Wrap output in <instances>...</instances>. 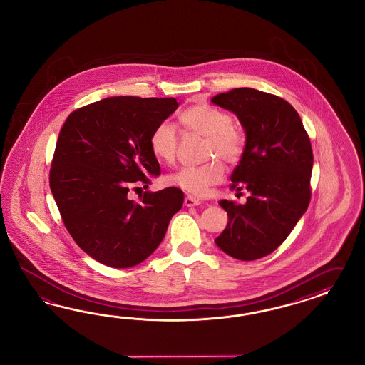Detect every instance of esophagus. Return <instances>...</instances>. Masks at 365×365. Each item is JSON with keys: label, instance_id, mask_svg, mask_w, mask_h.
Returning a JSON list of instances; mask_svg holds the SVG:
<instances>
[{"label": "esophagus", "instance_id": "34e87169", "mask_svg": "<svg viewBox=\"0 0 365 365\" xmlns=\"http://www.w3.org/2000/svg\"><path fill=\"white\" fill-rule=\"evenodd\" d=\"M200 203H202V202H200L198 198H195V197H186V198H185V205H186L187 207H194V206H198Z\"/></svg>", "mask_w": 365, "mask_h": 365}]
</instances>
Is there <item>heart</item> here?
Instances as JSON below:
<instances>
[{
    "instance_id": "b5f03b06",
    "label": "heart",
    "mask_w": 365,
    "mask_h": 365,
    "mask_svg": "<svg viewBox=\"0 0 365 365\" xmlns=\"http://www.w3.org/2000/svg\"><path fill=\"white\" fill-rule=\"evenodd\" d=\"M179 123L185 133L205 138L202 159H222L227 165H234L243 153V136L234 125L232 118L225 110L207 104L188 107L179 115ZM151 153L159 162L173 163L177 158V130L160 123L150 136ZM225 177V168L218 160H209L198 167H183L167 175V183L182 191L205 197L211 187L220 185Z\"/></svg>"
}]
</instances>
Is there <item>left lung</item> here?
Listing matches in <instances>:
<instances>
[{
  "mask_svg": "<svg viewBox=\"0 0 365 365\" xmlns=\"http://www.w3.org/2000/svg\"><path fill=\"white\" fill-rule=\"evenodd\" d=\"M211 103L242 125L246 143L230 180L250 192L243 205L220 200L229 221L215 243L235 259L253 261L274 252L309 206V136L287 100L258 89H232Z\"/></svg>",
  "mask_w": 365,
  "mask_h": 365,
  "instance_id": "obj_1",
  "label": "left lung"
}]
</instances>
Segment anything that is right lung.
Returning <instances> with one entry per match:
<instances>
[{
	"mask_svg": "<svg viewBox=\"0 0 365 365\" xmlns=\"http://www.w3.org/2000/svg\"><path fill=\"white\" fill-rule=\"evenodd\" d=\"M178 106L174 98H107L72 112L58 133L52 195L75 242L103 265L143 262L182 209L177 187L144 192L140 202L128 198L133 185L160 175L150 136Z\"/></svg>",
	"mask_w": 365,
	"mask_h": 365,
	"instance_id": "add662e5",
	"label": "right lung"
}]
</instances>
